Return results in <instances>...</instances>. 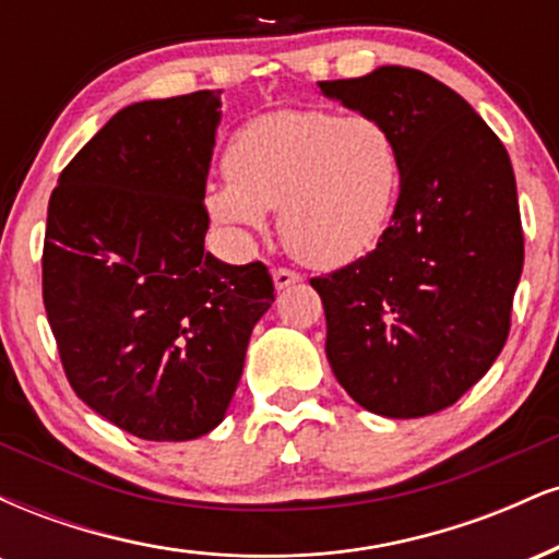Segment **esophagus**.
I'll return each instance as SVG.
<instances>
[{
  "instance_id": "obj_1",
  "label": "esophagus",
  "mask_w": 559,
  "mask_h": 559,
  "mask_svg": "<svg viewBox=\"0 0 559 559\" xmlns=\"http://www.w3.org/2000/svg\"><path fill=\"white\" fill-rule=\"evenodd\" d=\"M301 281V275L297 273V271H288V267H275L273 271V284H275V288H288V286H294V284H299Z\"/></svg>"
}]
</instances>
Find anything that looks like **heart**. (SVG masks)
<instances>
[{
  "label": "heart",
  "mask_w": 559,
  "mask_h": 559,
  "mask_svg": "<svg viewBox=\"0 0 559 559\" xmlns=\"http://www.w3.org/2000/svg\"><path fill=\"white\" fill-rule=\"evenodd\" d=\"M226 176L204 189L213 221L265 230L267 210H281V234L294 258L338 267L386 234L400 197L402 150L373 115L278 110L234 133Z\"/></svg>",
  "instance_id": "b5f03b06"
}]
</instances>
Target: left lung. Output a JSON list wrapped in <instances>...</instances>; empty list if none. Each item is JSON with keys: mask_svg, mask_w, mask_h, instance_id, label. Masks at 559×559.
I'll list each match as a JSON object with an SVG mask.
<instances>
[{"mask_svg": "<svg viewBox=\"0 0 559 559\" xmlns=\"http://www.w3.org/2000/svg\"><path fill=\"white\" fill-rule=\"evenodd\" d=\"M318 86L383 120L402 150L386 234L310 281L329 325L325 355L370 413L433 415L486 376L510 333L523 271L510 155L463 96L420 70L383 66Z\"/></svg>", "mask_w": 559, "mask_h": 559, "instance_id": "1", "label": "left lung"}]
</instances>
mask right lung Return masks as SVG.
Listing matches in <instances>:
<instances>
[{
  "label": "right lung",
  "mask_w": 559,
  "mask_h": 559,
  "mask_svg": "<svg viewBox=\"0 0 559 559\" xmlns=\"http://www.w3.org/2000/svg\"><path fill=\"white\" fill-rule=\"evenodd\" d=\"M221 92L115 112L49 197L41 286L62 368L94 413L146 441L226 418L273 278L204 252Z\"/></svg>",
  "instance_id": "right-lung-1"
}]
</instances>
